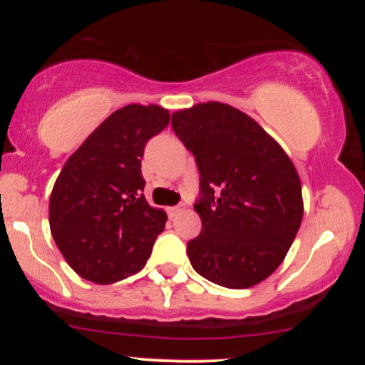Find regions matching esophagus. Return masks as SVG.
<instances>
[{
  "label": "esophagus",
  "instance_id": "esophagus-1",
  "mask_svg": "<svg viewBox=\"0 0 365 365\" xmlns=\"http://www.w3.org/2000/svg\"><path fill=\"white\" fill-rule=\"evenodd\" d=\"M183 211V206H175V207H168V215L170 217H175L178 215V212Z\"/></svg>",
  "mask_w": 365,
  "mask_h": 365
}]
</instances>
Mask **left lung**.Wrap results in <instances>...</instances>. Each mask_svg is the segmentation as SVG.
I'll return each mask as SVG.
<instances>
[{
  "label": "left lung",
  "mask_w": 365,
  "mask_h": 365,
  "mask_svg": "<svg viewBox=\"0 0 365 365\" xmlns=\"http://www.w3.org/2000/svg\"><path fill=\"white\" fill-rule=\"evenodd\" d=\"M195 156L200 235L187 244L192 267L209 282L242 290L278 269L304 216L300 177L282 145L230 104L209 101L171 116Z\"/></svg>",
  "instance_id": "8db88e82"
}]
</instances>
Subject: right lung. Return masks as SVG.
Wrapping results in <instances>:
<instances>
[{
	"label": "right lung",
	"instance_id": "obj_1",
	"mask_svg": "<svg viewBox=\"0 0 365 365\" xmlns=\"http://www.w3.org/2000/svg\"><path fill=\"white\" fill-rule=\"evenodd\" d=\"M170 123L158 104H127L66 159L49 197V228L68 266L83 279L110 284L139 273L166 212L149 206L140 158Z\"/></svg>",
	"mask_w": 365,
	"mask_h": 365
}]
</instances>
